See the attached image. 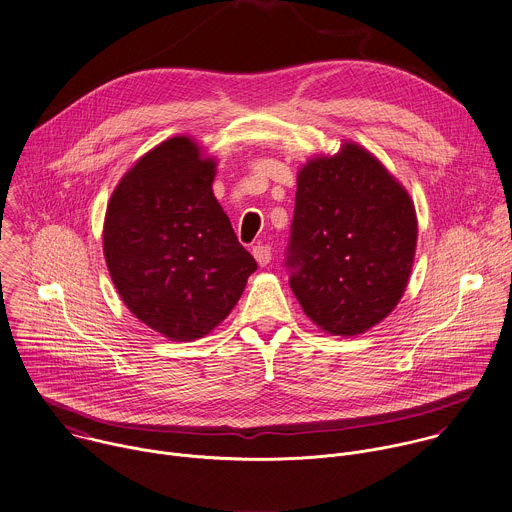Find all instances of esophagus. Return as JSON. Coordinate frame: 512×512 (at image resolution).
<instances>
[{
    "mask_svg": "<svg viewBox=\"0 0 512 512\" xmlns=\"http://www.w3.org/2000/svg\"><path fill=\"white\" fill-rule=\"evenodd\" d=\"M253 257H255V261H257L261 267L269 265V261H271V247H269V245H263V243L255 245V247H253Z\"/></svg>",
    "mask_w": 512,
    "mask_h": 512,
    "instance_id": "esophagus-1",
    "label": "esophagus"
}]
</instances>
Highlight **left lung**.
Masks as SVG:
<instances>
[{
    "label": "left lung",
    "instance_id": "obj_1",
    "mask_svg": "<svg viewBox=\"0 0 512 512\" xmlns=\"http://www.w3.org/2000/svg\"><path fill=\"white\" fill-rule=\"evenodd\" d=\"M418 237L410 195L356 142L297 175L285 265L305 315L333 335L380 323L406 291Z\"/></svg>",
    "mask_w": 512,
    "mask_h": 512
}]
</instances>
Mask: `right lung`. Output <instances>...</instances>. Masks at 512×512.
<instances>
[{
	"instance_id": "add662e5",
	"label": "right lung",
	"mask_w": 512,
	"mask_h": 512,
	"mask_svg": "<svg viewBox=\"0 0 512 512\" xmlns=\"http://www.w3.org/2000/svg\"><path fill=\"white\" fill-rule=\"evenodd\" d=\"M215 158L173 136L134 162L104 219V257L126 307L173 342L217 327L257 261L213 195Z\"/></svg>"
}]
</instances>
